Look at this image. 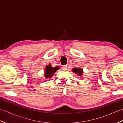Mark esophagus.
Instances as JSON below:
<instances>
[{
    "instance_id": "1",
    "label": "esophagus",
    "mask_w": 123,
    "mask_h": 123,
    "mask_svg": "<svg viewBox=\"0 0 123 123\" xmlns=\"http://www.w3.org/2000/svg\"><path fill=\"white\" fill-rule=\"evenodd\" d=\"M67 68H68L67 66H64L62 67V69H63V70H67Z\"/></svg>"
}]
</instances>
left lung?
I'll list each match as a JSON object with an SVG mask.
<instances>
[{
	"instance_id": "left-lung-1",
	"label": "left lung",
	"mask_w": 123,
	"mask_h": 123,
	"mask_svg": "<svg viewBox=\"0 0 123 123\" xmlns=\"http://www.w3.org/2000/svg\"><path fill=\"white\" fill-rule=\"evenodd\" d=\"M73 70V72H74L75 74H77L79 76H80V75H81L83 71H82V69H81V68H74V69L72 70Z\"/></svg>"
}]
</instances>
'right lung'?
I'll list each match as a JSON object with an SVG mask.
<instances>
[{
  "instance_id": "obj_1",
  "label": "right lung",
  "mask_w": 123,
  "mask_h": 123,
  "mask_svg": "<svg viewBox=\"0 0 123 123\" xmlns=\"http://www.w3.org/2000/svg\"><path fill=\"white\" fill-rule=\"evenodd\" d=\"M58 69L57 67H52L51 65L49 64V66H46L45 70V77L46 78H50L53 76V74Z\"/></svg>"
}]
</instances>
